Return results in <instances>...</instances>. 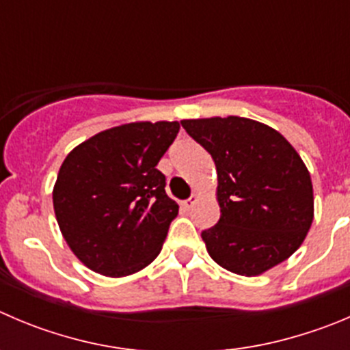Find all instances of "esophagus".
Here are the masks:
<instances>
[{
  "label": "esophagus",
  "instance_id": "obj_1",
  "mask_svg": "<svg viewBox=\"0 0 350 350\" xmlns=\"http://www.w3.org/2000/svg\"><path fill=\"white\" fill-rule=\"evenodd\" d=\"M198 199H199V196H198V194H192L191 198L187 199V201L182 202V208H184V209H191V208H194V204H196V202H198Z\"/></svg>",
  "mask_w": 350,
  "mask_h": 350
}]
</instances>
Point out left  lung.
<instances>
[{
    "label": "left lung",
    "instance_id": "left-lung-1",
    "mask_svg": "<svg viewBox=\"0 0 350 350\" xmlns=\"http://www.w3.org/2000/svg\"><path fill=\"white\" fill-rule=\"evenodd\" d=\"M180 123L216 166L221 215L201 234L213 261L242 277H258L291 258L314 216L311 175L291 142L242 116Z\"/></svg>",
    "mask_w": 350,
    "mask_h": 350
}]
</instances>
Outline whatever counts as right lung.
<instances>
[{"label": "right lung", "instance_id": "1", "mask_svg": "<svg viewBox=\"0 0 350 350\" xmlns=\"http://www.w3.org/2000/svg\"><path fill=\"white\" fill-rule=\"evenodd\" d=\"M178 122H132L72 149L59 166L53 206L63 239L96 273L120 278L154 261L178 204L156 165Z\"/></svg>", "mask_w": 350, "mask_h": 350}]
</instances>
